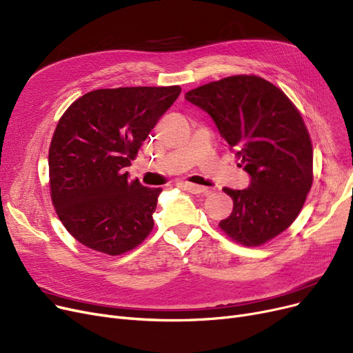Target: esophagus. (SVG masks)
<instances>
[{
	"label": "esophagus",
	"instance_id": "34e87169",
	"mask_svg": "<svg viewBox=\"0 0 353 353\" xmlns=\"http://www.w3.org/2000/svg\"><path fill=\"white\" fill-rule=\"evenodd\" d=\"M182 187L185 188L188 192H191V194H204V195H208L211 192L205 187H201V185H196V183H190V182L182 183Z\"/></svg>",
	"mask_w": 353,
	"mask_h": 353
}]
</instances>
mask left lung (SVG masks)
<instances>
[{"label":"left lung","mask_w":353,"mask_h":353,"mask_svg":"<svg viewBox=\"0 0 353 353\" xmlns=\"http://www.w3.org/2000/svg\"><path fill=\"white\" fill-rule=\"evenodd\" d=\"M185 99L212 117L251 178L245 190H223L234 207L218 227L247 247L274 239L296 220L313 182V148L301 114L259 76L211 81Z\"/></svg>","instance_id":"8db88e82"}]
</instances>
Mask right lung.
I'll use <instances>...</instances> for the list:
<instances>
[{"mask_svg":"<svg viewBox=\"0 0 353 353\" xmlns=\"http://www.w3.org/2000/svg\"><path fill=\"white\" fill-rule=\"evenodd\" d=\"M179 93V86L99 89L60 117L48 150L50 192L83 245L119 256L152 231L162 190L130 181L125 168Z\"/></svg>","mask_w":353,"mask_h":353,"instance_id":"add662e5","label":"right lung"}]
</instances>
